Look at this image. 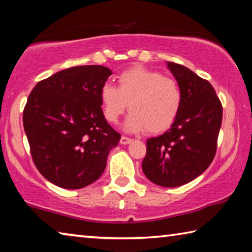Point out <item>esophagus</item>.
Instances as JSON below:
<instances>
[{
  "label": "esophagus",
  "instance_id": "esophagus-1",
  "mask_svg": "<svg viewBox=\"0 0 252 252\" xmlns=\"http://www.w3.org/2000/svg\"><path fill=\"white\" fill-rule=\"evenodd\" d=\"M131 142H133V139L126 137V136H122L121 137V144H123V145H127V144H130Z\"/></svg>",
  "mask_w": 252,
  "mask_h": 252
}]
</instances>
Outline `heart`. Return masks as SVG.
Here are the masks:
<instances>
[{
  "instance_id": "b5f03b06",
  "label": "heart",
  "mask_w": 252,
  "mask_h": 252,
  "mask_svg": "<svg viewBox=\"0 0 252 252\" xmlns=\"http://www.w3.org/2000/svg\"><path fill=\"white\" fill-rule=\"evenodd\" d=\"M104 116L116 124L129 104L126 128L162 133L172 126L182 107V92L177 81L158 71L134 67L118 77V88L105 84L100 90Z\"/></svg>"
}]
</instances>
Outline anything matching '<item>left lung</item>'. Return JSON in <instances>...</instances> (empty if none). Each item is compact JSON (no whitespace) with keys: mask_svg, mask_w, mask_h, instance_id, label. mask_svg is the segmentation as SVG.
I'll return each instance as SVG.
<instances>
[{"mask_svg":"<svg viewBox=\"0 0 252 252\" xmlns=\"http://www.w3.org/2000/svg\"><path fill=\"white\" fill-rule=\"evenodd\" d=\"M182 92V107L171 128L148 138L144 174L164 188L181 187L201 175L217 153L222 104L208 80L182 64L168 63Z\"/></svg>","mask_w":252,"mask_h":252,"instance_id":"obj_1","label":"left lung"}]
</instances>
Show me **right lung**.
<instances>
[{
	"label": "right lung",
	"instance_id": "right-lung-1",
	"mask_svg": "<svg viewBox=\"0 0 252 252\" xmlns=\"http://www.w3.org/2000/svg\"><path fill=\"white\" fill-rule=\"evenodd\" d=\"M104 65H78L39 81L28 97L23 126L35 167L49 182L82 189L104 173L121 134L105 119Z\"/></svg>",
	"mask_w": 252,
	"mask_h": 252
}]
</instances>
